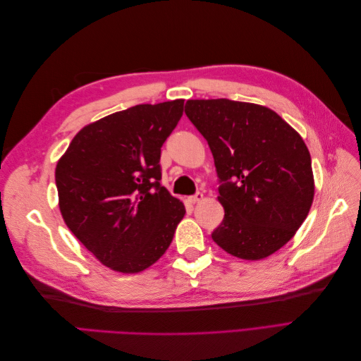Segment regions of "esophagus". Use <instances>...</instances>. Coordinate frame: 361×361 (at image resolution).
I'll use <instances>...</instances> for the list:
<instances>
[{"label":"esophagus","mask_w":361,"mask_h":361,"mask_svg":"<svg viewBox=\"0 0 361 361\" xmlns=\"http://www.w3.org/2000/svg\"><path fill=\"white\" fill-rule=\"evenodd\" d=\"M202 200H203V194H202V192H195L194 195H190V197H188V202H190L191 204L199 203V202H202Z\"/></svg>","instance_id":"obj_1"}]
</instances>
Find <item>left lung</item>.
Masks as SVG:
<instances>
[{
  "instance_id": "1",
  "label": "left lung",
  "mask_w": 361,
  "mask_h": 361,
  "mask_svg": "<svg viewBox=\"0 0 361 361\" xmlns=\"http://www.w3.org/2000/svg\"><path fill=\"white\" fill-rule=\"evenodd\" d=\"M185 114L212 152L224 207L212 239L228 255L259 260L276 253L307 216L314 183L300 134L267 106L191 99Z\"/></svg>"
}]
</instances>
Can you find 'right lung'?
<instances>
[{
	"mask_svg": "<svg viewBox=\"0 0 361 361\" xmlns=\"http://www.w3.org/2000/svg\"><path fill=\"white\" fill-rule=\"evenodd\" d=\"M183 99L141 104L87 125L56 169L63 220L108 268L140 272L166 253L185 206L161 185V147Z\"/></svg>",
	"mask_w": 361,
	"mask_h": 361,
	"instance_id": "right-lung-1",
	"label": "right lung"
}]
</instances>
